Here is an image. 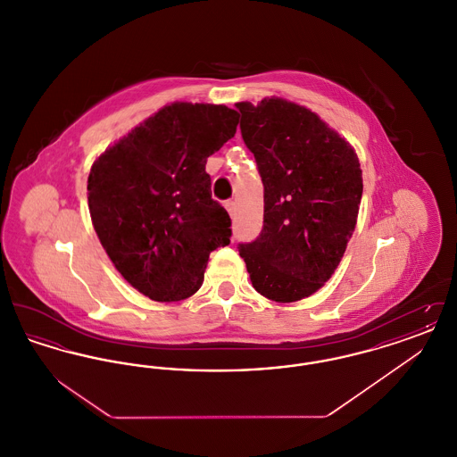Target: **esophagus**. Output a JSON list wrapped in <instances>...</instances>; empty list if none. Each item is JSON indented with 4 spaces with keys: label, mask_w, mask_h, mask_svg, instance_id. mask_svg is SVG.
<instances>
[{
    "label": "esophagus",
    "mask_w": 457,
    "mask_h": 457,
    "mask_svg": "<svg viewBox=\"0 0 457 457\" xmlns=\"http://www.w3.org/2000/svg\"><path fill=\"white\" fill-rule=\"evenodd\" d=\"M226 209H228L229 216L235 218V216H237V211H238V205H237L235 200H228V202H226Z\"/></svg>",
    "instance_id": "esophagus-1"
}]
</instances>
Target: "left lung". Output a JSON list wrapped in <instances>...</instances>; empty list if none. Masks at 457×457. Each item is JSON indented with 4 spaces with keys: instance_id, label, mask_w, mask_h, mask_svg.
Segmentation results:
<instances>
[{
    "instance_id": "obj_1",
    "label": "left lung",
    "mask_w": 457,
    "mask_h": 457,
    "mask_svg": "<svg viewBox=\"0 0 457 457\" xmlns=\"http://www.w3.org/2000/svg\"><path fill=\"white\" fill-rule=\"evenodd\" d=\"M239 129L263 183V226L241 259L262 296L291 303L330 279L358 218V155L310 109L279 97L238 103Z\"/></svg>"
}]
</instances>
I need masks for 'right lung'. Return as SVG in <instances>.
<instances>
[{
    "label": "right lung",
    "instance_id": "add662e5",
    "mask_svg": "<svg viewBox=\"0 0 457 457\" xmlns=\"http://www.w3.org/2000/svg\"><path fill=\"white\" fill-rule=\"evenodd\" d=\"M238 112L174 103L109 147L88 174L94 229L118 272L155 302L192 296L231 219L212 198L207 157L237 133Z\"/></svg>",
    "mask_w": 457,
    "mask_h": 457
}]
</instances>
